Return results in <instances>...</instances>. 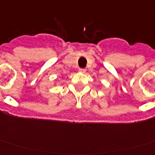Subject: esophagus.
Here are the masks:
<instances>
[{
	"mask_svg": "<svg viewBox=\"0 0 155 155\" xmlns=\"http://www.w3.org/2000/svg\"><path fill=\"white\" fill-rule=\"evenodd\" d=\"M79 72H80V73H86V69H85V68H79Z\"/></svg>",
	"mask_w": 155,
	"mask_h": 155,
	"instance_id": "1",
	"label": "esophagus"
}]
</instances>
